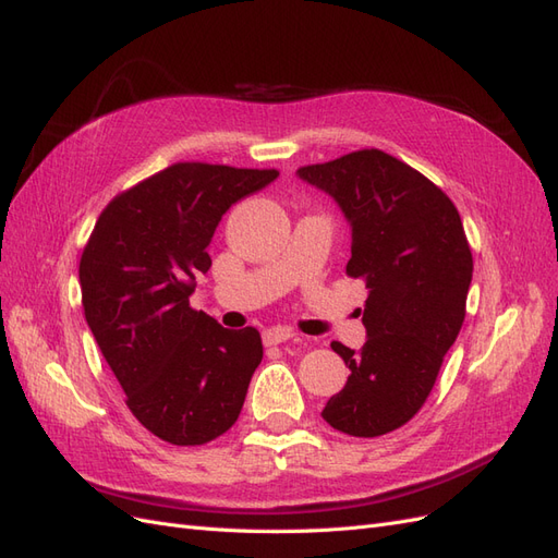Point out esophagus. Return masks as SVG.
I'll list each match as a JSON object with an SVG mask.
<instances>
[{
  "label": "esophagus",
  "mask_w": 558,
  "mask_h": 558,
  "mask_svg": "<svg viewBox=\"0 0 558 558\" xmlns=\"http://www.w3.org/2000/svg\"><path fill=\"white\" fill-rule=\"evenodd\" d=\"M294 337H296V333L290 331V329L274 327V329H266V331H264V343H266V345H278V343H284V341H290V339H294Z\"/></svg>",
  "instance_id": "34e87169"
}]
</instances>
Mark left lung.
<instances>
[{
    "label": "left lung",
    "mask_w": 558,
    "mask_h": 558,
    "mask_svg": "<svg viewBox=\"0 0 558 558\" xmlns=\"http://www.w3.org/2000/svg\"><path fill=\"white\" fill-rule=\"evenodd\" d=\"M296 178L325 191L350 225L345 274L367 282L360 350L333 341L350 369L323 418L339 433L378 437L416 416L465 320L472 252L441 189L378 149L306 166Z\"/></svg>",
    "instance_id": "1"
}]
</instances>
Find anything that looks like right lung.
I'll use <instances>...</instances> for the list:
<instances>
[{
	"mask_svg": "<svg viewBox=\"0 0 558 558\" xmlns=\"http://www.w3.org/2000/svg\"><path fill=\"white\" fill-rule=\"evenodd\" d=\"M278 170L174 163L102 210L78 264L86 323L133 416L178 447L225 435L264 357L254 327L225 329L189 306L233 203Z\"/></svg>",
	"mask_w": 558,
	"mask_h": 558,
	"instance_id": "obj_1",
	"label": "right lung"
}]
</instances>
